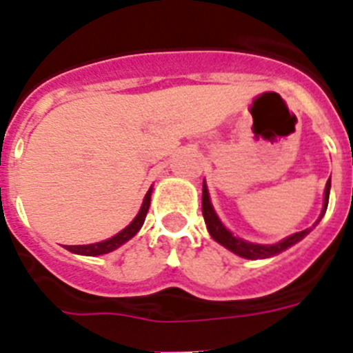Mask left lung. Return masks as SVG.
<instances>
[{
    "mask_svg": "<svg viewBox=\"0 0 353 353\" xmlns=\"http://www.w3.org/2000/svg\"><path fill=\"white\" fill-rule=\"evenodd\" d=\"M329 192H330V179L325 185V198H323V208H322V215H320V219L323 217L327 210V205H329ZM201 212H203L205 217V224H207V230L210 233L212 239L215 242H219L221 245H224L226 249H230L232 252L239 254L242 258H248V260H258V258H270L276 256L279 252H283L285 249L292 248L293 244H297L299 240L304 239L307 233L311 232V228L304 230V232L293 233V235L286 236L285 240L281 242H277V244L272 245H263V244H251V242H245V240L239 239V236L233 235L215 214L214 207L210 203V196H208V189L203 182V196H201ZM318 219V221H320Z\"/></svg>",
    "mask_w": 353,
    "mask_h": 353,
    "instance_id": "left-lung-1",
    "label": "left lung"
}]
</instances>
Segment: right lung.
<instances>
[{"instance_id":"add662e5","label":"right lung","mask_w":353,"mask_h":353,"mask_svg":"<svg viewBox=\"0 0 353 353\" xmlns=\"http://www.w3.org/2000/svg\"><path fill=\"white\" fill-rule=\"evenodd\" d=\"M150 198H152V187L146 192L145 199H143L141 210L139 214L134 217L132 223L125 228V230H121L120 233H117L114 236L108 240H102V242H97V244H88V245H65V249H68L70 252H76V254H84V256H99V254H105V252H111L114 249L120 248L121 244H125L127 240L132 239L136 233L141 230L143 223H145L146 212L150 208Z\"/></svg>"}]
</instances>
